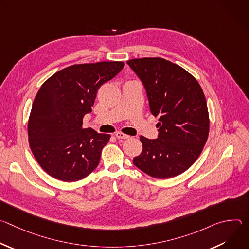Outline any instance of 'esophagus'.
<instances>
[{
	"label": "esophagus",
	"instance_id": "esophagus-1",
	"mask_svg": "<svg viewBox=\"0 0 249 249\" xmlns=\"http://www.w3.org/2000/svg\"><path fill=\"white\" fill-rule=\"evenodd\" d=\"M115 136H116V138H118V139H128V138H130V136H128V135L122 133V132H116V133H115Z\"/></svg>",
	"mask_w": 249,
	"mask_h": 249
}]
</instances>
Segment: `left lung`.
<instances>
[{
    "instance_id": "left-lung-1",
    "label": "left lung",
    "mask_w": 249,
    "mask_h": 249,
    "mask_svg": "<svg viewBox=\"0 0 249 249\" xmlns=\"http://www.w3.org/2000/svg\"><path fill=\"white\" fill-rule=\"evenodd\" d=\"M127 63L146 89L152 114L159 117L158 139L141 136L143 151L133 163L155 178L179 175L196 161L209 136L202 88L186 70L160 57Z\"/></svg>"
}]
</instances>
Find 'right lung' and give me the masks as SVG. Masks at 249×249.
Returning <instances> with one entry per match:
<instances>
[{"label":"right lung","mask_w":249,"mask_h":249,"mask_svg":"<svg viewBox=\"0 0 249 249\" xmlns=\"http://www.w3.org/2000/svg\"><path fill=\"white\" fill-rule=\"evenodd\" d=\"M123 67L119 61L72 65L40 87L28 119V143L50 176L73 182L96 168L110 135L83 128V118L91 112L98 89Z\"/></svg>","instance_id":"add662e5"}]
</instances>
